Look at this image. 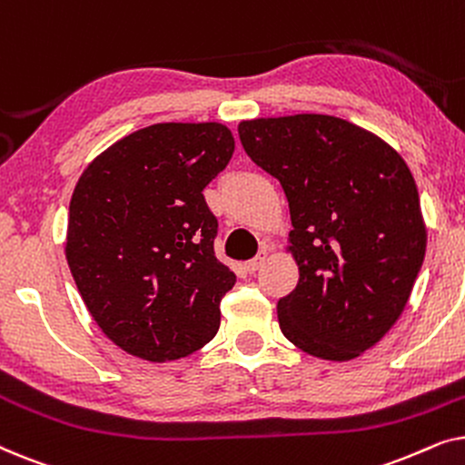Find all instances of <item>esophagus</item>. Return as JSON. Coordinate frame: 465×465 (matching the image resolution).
Returning <instances> with one entry per match:
<instances>
[{
  "label": "esophagus",
  "instance_id": "34e87169",
  "mask_svg": "<svg viewBox=\"0 0 465 465\" xmlns=\"http://www.w3.org/2000/svg\"><path fill=\"white\" fill-rule=\"evenodd\" d=\"M264 262H266V252H260L256 258L250 260V262H245V271L247 272H256Z\"/></svg>",
  "mask_w": 465,
  "mask_h": 465
}]
</instances>
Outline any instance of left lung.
<instances>
[{"label": "left lung", "instance_id": "obj_1", "mask_svg": "<svg viewBox=\"0 0 465 465\" xmlns=\"http://www.w3.org/2000/svg\"><path fill=\"white\" fill-rule=\"evenodd\" d=\"M243 150L288 196L298 285L279 328L304 353L358 358L409 302L428 231L415 177L374 133L326 114L243 120Z\"/></svg>", "mask_w": 465, "mask_h": 465}]
</instances>
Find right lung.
Listing matches in <instances>:
<instances>
[{
  "label": "right lung",
  "mask_w": 465,
  "mask_h": 465,
  "mask_svg": "<svg viewBox=\"0 0 465 465\" xmlns=\"http://www.w3.org/2000/svg\"><path fill=\"white\" fill-rule=\"evenodd\" d=\"M234 152L220 123H161L110 145L69 203L65 256L88 313L123 351L186 358L220 328L237 277L215 258L203 190Z\"/></svg>",
  "instance_id": "add662e5"
}]
</instances>
